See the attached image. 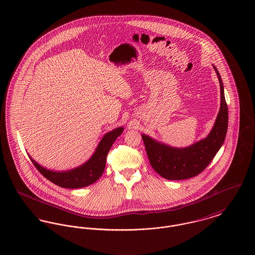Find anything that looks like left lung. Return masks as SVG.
<instances>
[{"label": "left lung", "mask_w": 255, "mask_h": 255, "mask_svg": "<svg viewBox=\"0 0 255 255\" xmlns=\"http://www.w3.org/2000/svg\"><path fill=\"white\" fill-rule=\"evenodd\" d=\"M214 66V65H213ZM220 85V109L208 137L183 148L172 147L142 134L146 154L154 171L166 179H186L202 173L222 146L228 128V108L221 77L214 66Z\"/></svg>", "instance_id": "obj_1"}]
</instances>
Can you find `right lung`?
<instances>
[{
	"label": "right lung",
	"instance_id": "obj_1",
	"mask_svg": "<svg viewBox=\"0 0 255 255\" xmlns=\"http://www.w3.org/2000/svg\"><path fill=\"white\" fill-rule=\"evenodd\" d=\"M123 127H118L117 129L107 133L101 141L99 142L98 146L94 152V154L90 157V159L79 166L78 168L64 171V172H56L50 171L42 166L38 164L32 157L29 155L31 161L37 168L39 173L46 177L49 181L53 182L54 184L58 185L60 187L64 188H81L87 185L94 183L102 174L104 173L106 167V160L107 155L117 139L122 132Z\"/></svg>",
	"mask_w": 255,
	"mask_h": 255
}]
</instances>
